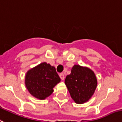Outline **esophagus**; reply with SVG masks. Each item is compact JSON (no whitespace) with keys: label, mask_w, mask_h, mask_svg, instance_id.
Returning a JSON list of instances; mask_svg holds the SVG:
<instances>
[{"label":"esophagus","mask_w":122,"mask_h":122,"mask_svg":"<svg viewBox=\"0 0 122 122\" xmlns=\"http://www.w3.org/2000/svg\"><path fill=\"white\" fill-rule=\"evenodd\" d=\"M59 77H60V78H61V80H64V74H63V73H60V74H59Z\"/></svg>","instance_id":"1"}]
</instances>
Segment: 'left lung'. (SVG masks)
<instances>
[{
    "mask_svg": "<svg viewBox=\"0 0 122 122\" xmlns=\"http://www.w3.org/2000/svg\"><path fill=\"white\" fill-rule=\"evenodd\" d=\"M64 83L72 99L78 104L88 101L97 86L93 71L79 65H75L72 68L71 74L66 76Z\"/></svg>",
    "mask_w": 122,
    "mask_h": 122,
    "instance_id": "obj_1",
    "label": "left lung"
}]
</instances>
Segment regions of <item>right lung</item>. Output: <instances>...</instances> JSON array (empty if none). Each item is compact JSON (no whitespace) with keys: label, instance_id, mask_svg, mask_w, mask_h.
<instances>
[{"label":"right lung","instance_id":"obj_1","mask_svg":"<svg viewBox=\"0 0 122 122\" xmlns=\"http://www.w3.org/2000/svg\"><path fill=\"white\" fill-rule=\"evenodd\" d=\"M61 79L53 66L42 63L32 68L25 76L27 89L33 97L44 100L51 95L54 88Z\"/></svg>","mask_w":122,"mask_h":122}]
</instances>
